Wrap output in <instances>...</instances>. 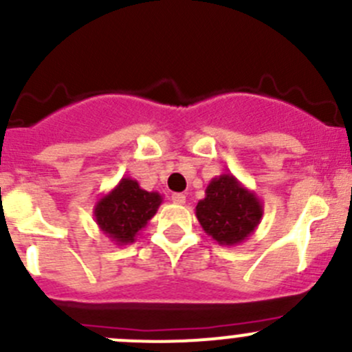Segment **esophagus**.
<instances>
[{
	"label": "esophagus",
	"mask_w": 352,
	"mask_h": 352,
	"mask_svg": "<svg viewBox=\"0 0 352 352\" xmlns=\"http://www.w3.org/2000/svg\"><path fill=\"white\" fill-rule=\"evenodd\" d=\"M172 201L175 202V204H184V202H186V196H184V194H180V192L172 194Z\"/></svg>",
	"instance_id": "esophagus-1"
}]
</instances>
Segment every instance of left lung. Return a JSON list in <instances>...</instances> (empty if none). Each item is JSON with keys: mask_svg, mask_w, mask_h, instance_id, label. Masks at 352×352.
<instances>
[{"mask_svg": "<svg viewBox=\"0 0 352 352\" xmlns=\"http://www.w3.org/2000/svg\"><path fill=\"white\" fill-rule=\"evenodd\" d=\"M262 214L264 204L257 194L232 173L214 177L206 187V197L196 206L202 230L226 247L245 242L255 232Z\"/></svg>", "mask_w": 352, "mask_h": 352, "instance_id": "left-lung-1", "label": "left lung"}]
</instances>
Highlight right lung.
Here are the masks:
<instances>
[{
    "mask_svg": "<svg viewBox=\"0 0 352 352\" xmlns=\"http://www.w3.org/2000/svg\"><path fill=\"white\" fill-rule=\"evenodd\" d=\"M163 197L158 192L141 189L138 180L124 177L102 196L94 208L98 228L116 245L133 243L141 230L158 211Z\"/></svg>",
    "mask_w": 352,
    "mask_h": 352,
    "instance_id": "right-lung-1",
    "label": "right lung"
}]
</instances>
